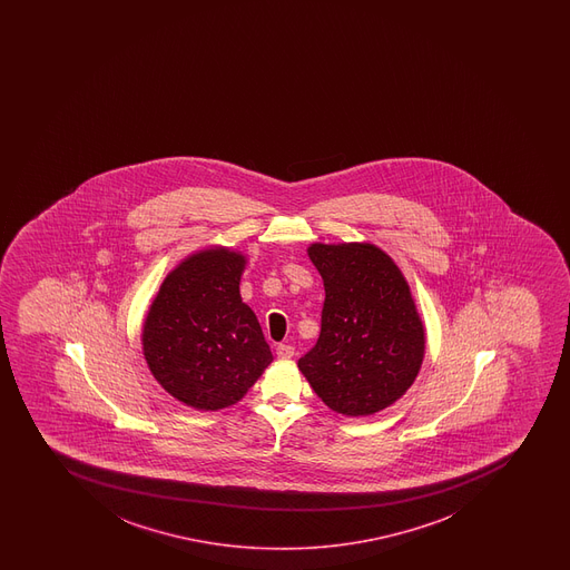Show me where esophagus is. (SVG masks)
I'll return each instance as SVG.
<instances>
[{
	"label": "esophagus",
	"instance_id": "34e87169",
	"mask_svg": "<svg viewBox=\"0 0 570 570\" xmlns=\"http://www.w3.org/2000/svg\"><path fill=\"white\" fill-rule=\"evenodd\" d=\"M275 354H277L279 360H291L295 355V347L279 344V346L275 347Z\"/></svg>",
	"mask_w": 570,
	"mask_h": 570
}]
</instances>
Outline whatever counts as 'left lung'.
<instances>
[{
    "label": "left lung",
    "instance_id": "obj_1",
    "mask_svg": "<svg viewBox=\"0 0 570 570\" xmlns=\"http://www.w3.org/2000/svg\"><path fill=\"white\" fill-rule=\"evenodd\" d=\"M308 256L325 304L317 344L298 368L336 413H380L413 386L424 361V323L411 287L373 243H312Z\"/></svg>",
    "mask_w": 570,
    "mask_h": 570
}]
</instances>
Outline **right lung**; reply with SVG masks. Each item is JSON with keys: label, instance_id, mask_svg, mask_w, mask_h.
Listing matches in <instances>:
<instances>
[{"label": "right lung", "instance_id": "right-lung-1", "mask_svg": "<svg viewBox=\"0 0 570 570\" xmlns=\"http://www.w3.org/2000/svg\"><path fill=\"white\" fill-rule=\"evenodd\" d=\"M247 256L209 247L170 269L142 328V352L154 379L197 411L242 400L274 361L255 312L242 301Z\"/></svg>", "mask_w": 570, "mask_h": 570}]
</instances>
